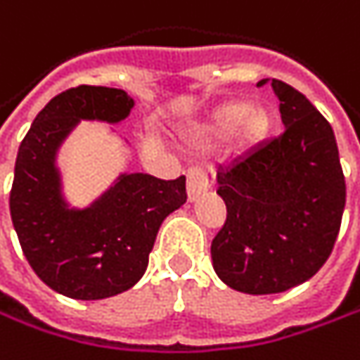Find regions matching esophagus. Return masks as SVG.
<instances>
[{"label":"esophagus","mask_w":360,"mask_h":360,"mask_svg":"<svg viewBox=\"0 0 360 360\" xmlns=\"http://www.w3.org/2000/svg\"><path fill=\"white\" fill-rule=\"evenodd\" d=\"M186 178H188V184H186L188 186V200H196L200 194H205L207 190L214 186L217 172H214L212 166H200V164H196V166H190Z\"/></svg>","instance_id":"34e87169"}]
</instances>
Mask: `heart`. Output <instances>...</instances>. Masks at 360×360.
<instances>
[{
  "mask_svg": "<svg viewBox=\"0 0 360 360\" xmlns=\"http://www.w3.org/2000/svg\"><path fill=\"white\" fill-rule=\"evenodd\" d=\"M274 119L263 109H253L247 101H233L221 107L207 127L200 131L202 139H225L235 134L239 127L247 141H261L271 131Z\"/></svg>",
  "mask_w": 360,
  "mask_h": 360,
  "instance_id": "obj_1",
  "label": "heart"
}]
</instances>
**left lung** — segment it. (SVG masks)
Wrapping results in <instances>:
<instances>
[{
    "label": "left lung",
    "mask_w": 360,
    "mask_h": 360,
    "mask_svg": "<svg viewBox=\"0 0 360 360\" xmlns=\"http://www.w3.org/2000/svg\"><path fill=\"white\" fill-rule=\"evenodd\" d=\"M271 86L285 131L219 170L226 219L210 245L219 278L253 296L314 276L333 253L347 200L330 123L288 82Z\"/></svg>",
    "instance_id": "8db88e82"
}]
</instances>
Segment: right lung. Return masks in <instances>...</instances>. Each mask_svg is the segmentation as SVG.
<instances>
[{
  "label": "right lung",
  "instance_id": "add662e5",
  "mask_svg": "<svg viewBox=\"0 0 360 360\" xmlns=\"http://www.w3.org/2000/svg\"><path fill=\"white\" fill-rule=\"evenodd\" d=\"M134 99L109 86L63 91L36 115L20 143L9 192L22 251L48 288L75 300L115 296L143 276L164 219L186 202V178L123 174L91 208L70 210L60 196L54 153L79 119L117 123Z\"/></svg>",
  "mask_w": 360,
  "mask_h": 360
}]
</instances>
